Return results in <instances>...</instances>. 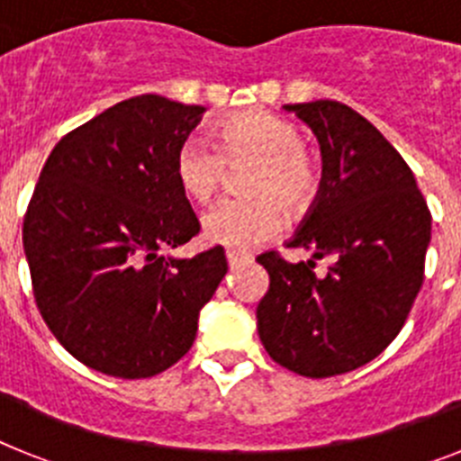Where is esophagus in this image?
Listing matches in <instances>:
<instances>
[{"instance_id":"1","label":"esophagus","mask_w":461,"mask_h":461,"mask_svg":"<svg viewBox=\"0 0 461 461\" xmlns=\"http://www.w3.org/2000/svg\"><path fill=\"white\" fill-rule=\"evenodd\" d=\"M226 260L230 267H238L242 266V263H249V256L240 254V251H226Z\"/></svg>"}]
</instances>
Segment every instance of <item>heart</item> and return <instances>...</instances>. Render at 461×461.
Returning a JSON list of instances; mask_svg holds the SVG:
<instances>
[{
    "mask_svg": "<svg viewBox=\"0 0 461 461\" xmlns=\"http://www.w3.org/2000/svg\"><path fill=\"white\" fill-rule=\"evenodd\" d=\"M228 168H249L240 180L247 198H228L203 214V238L228 249H254L281 228L279 207L300 212L316 198L321 173L295 124L270 113L228 120L214 138H186L175 154V180L195 203H207Z\"/></svg>",
    "mask_w": 461,
    "mask_h": 461,
    "instance_id": "b5f03b06",
    "label": "heart"
}]
</instances>
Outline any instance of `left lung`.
<instances>
[{
    "instance_id": "left-lung-1",
    "label": "left lung",
    "mask_w": 461,
    "mask_h": 461,
    "mask_svg": "<svg viewBox=\"0 0 461 461\" xmlns=\"http://www.w3.org/2000/svg\"><path fill=\"white\" fill-rule=\"evenodd\" d=\"M319 138L323 175L316 201L286 247L330 256H258L270 288L256 309L258 335L281 367L328 378L353 372L399 335L425 279L431 214L402 154L339 101L284 105Z\"/></svg>"
}]
</instances>
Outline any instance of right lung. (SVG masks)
Instances as JSON below:
<instances>
[{
  "label": "right lung",
  "instance_id": "obj_1",
  "mask_svg": "<svg viewBox=\"0 0 461 461\" xmlns=\"http://www.w3.org/2000/svg\"><path fill=\"white\" fill-rule=\"evenodd\" d=\"M203 113L158 94L104 110L57 142L24 214L41 316L108 376L148 378L180 360L228 270L221 247L164 254L201 230L175 154Z\"/></svg>",
  "mask_w": 461,
  "mask_h": 461
}]
</instances>
